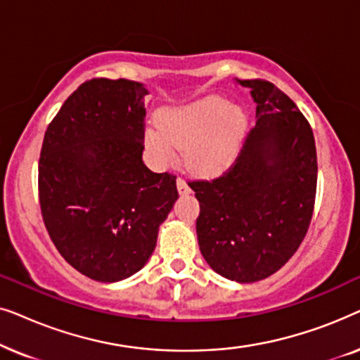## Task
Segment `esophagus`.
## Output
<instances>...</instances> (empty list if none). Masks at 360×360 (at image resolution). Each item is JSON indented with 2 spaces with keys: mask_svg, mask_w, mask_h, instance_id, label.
<instances>
[{
  "mask_svg": "<svg viewBox=\"0 0 360 360\" xmlns=\"http://www.w3.org/2000/svg\"><path fill=\"white\" fill-rule=\"evenodd\" d=\"M176 190H179L180 195H188L190 193V186L184 179H176Z\"/></svg>",
  "mask_w": 360,
  "mask_h": 360,
  "instance_id": "34e87169",
  "label": "esophagus"
}]
</instances>
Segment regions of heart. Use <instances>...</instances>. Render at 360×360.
I'll return each mask as SVG.
<instances>
[{
    "label": "heart",
    "mask_w": 360,
    "mask_h": 360,
    "mask_svg": "<svg viewBox=\"0 0 360 360\" xmlns=\"http://www.w3.org/2000/svg\"><path fill=\"white\" fill-rule=\"evenodd\" d=\"M248 117L239 106L218 96L169 108L159 126L146 131V144L160 165H172L186 149V165L200 175L229 169L243 149Z\"/></svg>",
    "instance_id": "1"
}]
</instances>
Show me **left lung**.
<instances>
[{
  "mask_svg": "<svg viewBox=\"0 0 360 360\" xmlns=\"http://www.w3.org/2000/svg\"><path fill=\"white\" fill-rule=\"evenodd\" d=\"M255 103V127L234 165L211 181H191L200 201L201 254L221 277L267 278L288 262L307 234L316 195L313 131L297 105L262 80H236Z\"/></svg>",
  "mask_w": 360,
  "mask_h": 360,
  "instance_id": "1",
  "label": "left lung"
}]
</instances>
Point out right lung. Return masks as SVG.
I'll return each mask as SVG.
<instances>
[{
    "instance_id": "obj_1",
    "label": "right lung",
    "mask_w": 360,
    "mask_h": 360,
    "mask_svg": "<svg viewBox=\"0 0 360 360\" xmlns=\"http://www.w3.org/2000/svg\"><path fill=\"white\" fill-rule=\"evenodd\" d=\"M146 95L142 83L126 78L86 82L44 136V224L62 257L96 282L139 272L179 200L176 176L154 174L142 162Z\"/></svg>"
}]
</instances>
